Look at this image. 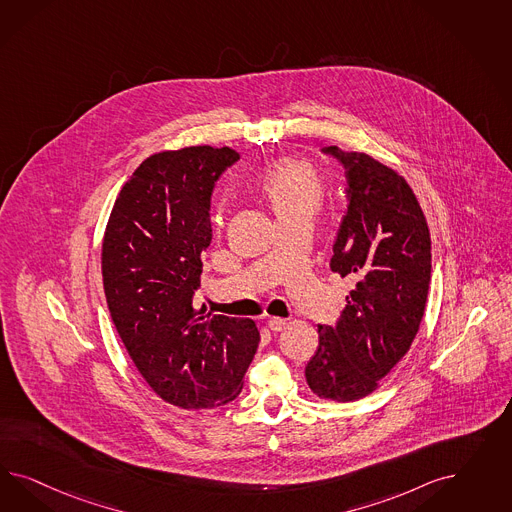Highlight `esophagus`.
<instances>
[{
    "instance_id": "esophagus-1",
    "label": "esophagus",
    "mask_w": 512,
    "mask_h": 512,
    "mask_svg": "<svg viewBox=\"0 0 512 512\" xmlns=\"http://www.w3.org/2000/svg\"><path fill=\"white\" fill-rule=\"evenodd\" d=\"M285 319H281V317H270L268 319V326H270V330L272 332H279V330H283L285 328Z\"/></svg>"
}]
</instances>
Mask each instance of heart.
<instances>
[{
	"label": "heart",
	"instance_id": "heart-1",
	"mask_svg": "<svg viewBox=\"0 0 512 512\" xmlns=\"http://www.w3.org/2000/svg\"><path fill=\"white\" fill-rule=\"evenodd\" d=\"M263 191L279 219L313 216L325 195L319 174L302 161H285L266 172Z\"/></svg>",
	"mask_w": 512,
	"mask_h": 512
}]
</instances>
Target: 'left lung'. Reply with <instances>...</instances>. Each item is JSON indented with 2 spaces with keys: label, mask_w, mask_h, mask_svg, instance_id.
<instances>
[{
  "label": "left lung",
  "mask_w": 512,
  "mask_h": 512,
  "mask_svg": "<svg viewBox=\"0 0 512 512\" xmlns=\"http://www.w3.org/2000/svg\"><path fill=\"white\" fill-rule=\"evenodd\" d=\"M345 171V214L330 270L355 279L336 325H319L306 366L325 400L368 396L409 351L432 279V242L419 202L400 174L373 157L326 146Z\"/></svg>",
  "instance_id": "obj_1"
}]
</instances>
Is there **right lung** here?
<instances>
[{
  "mask_svg": "<svg viewBox=\"0 0 512 512\" xmlns=\"http://www.w3.org/2000/svg\"><path fill=\"white\" fill-rule=\"evenodd\" d=\"M238 159L227 146L148 157L122 187L103 240L105 295L125 349L146 383L184 409L234 400L261 341L251 319L193 308L212 193Z\"/></svg>",
  "mask_w": 512,
  "mask_h": 512,
  "instance_id": "right-lung-1",
  "label": "right lung"
}]
</instances>
